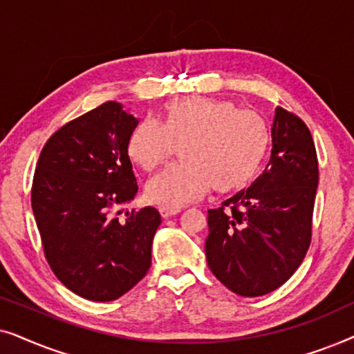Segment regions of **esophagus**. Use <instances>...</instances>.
<instances>
[{
    "mask_svg": "<svg viewBox=\"0 0 354 354\" xmlns=\"http://www.w3.org/2000/svg\"><path fill=\"white\" fill-rule=\"evenodd\" d=\"M159 212H161L162 217H166V219H167V217L178 214V212H180V209H178V207H166V206H161V207H159Z\"/></svg>",
    "mask_w": 354,
    "mask_h": 354,
    "instance_id": "1",
    "label": "esophagus"
}]
</instances>
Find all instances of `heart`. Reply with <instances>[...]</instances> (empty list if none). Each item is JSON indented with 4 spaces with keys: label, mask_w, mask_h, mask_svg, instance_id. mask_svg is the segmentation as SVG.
<instances>
[{
    "label": "heart",
    "mask_w": 354,
    "mask_h": 354,
    "mask_svg": "<svg viewBox=\"0 0 354 354\" xmlns=\"http://www.w3.org/2000/svg\"><path fill=\"white\" fill-rule=\"evenodd\" d=\"M182 145L183 162L167 166L147 183L156 205L182 207L212 187L234 192L246 185L266 156L269 135L258 115L224 100L195 96L174 101L162 122L145 118L127 140L129 158L151 171Z\"/></svg>",
    "instance_id": "b5f03b06"
}]
</instances>
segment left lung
I'll return each mask as SVG.
<instances>
[{
  "instance_id": "1",
  "label": "left lung",
  "mask_w": 354,
  "mask_h": 354,
  "mask_svg": "<svg viewBox=\"0 0 354 354\" xmlns=\"http://www.w3.org/2000/svg\"><path fill=\"white\" fill-rule=\"evenodd\" d=\"M270 138L263 174L207 211V266L240 297H261L283 285L311 243L319 182L313 137L301 119L275 108Z\"/></svg>"
}]
</instances>
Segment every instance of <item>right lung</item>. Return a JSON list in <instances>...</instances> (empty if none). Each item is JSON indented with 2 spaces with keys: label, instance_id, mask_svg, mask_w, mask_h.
Returning <instances> with one entry per match:
<instances>
[{
  "label": "right lung",
  "instance_id": "obj_1",
  "mask_svg": "<svg viewBox=\"0 0 354 354\" xmlns=\"http://www.w3.org/2000/svg\"><path fill=\"white\" fill-rule=\"evenodd\" d=\"M138 119L108 101L71 120L38 158L32 209L48 264L71 292L113 301L135 287L151 266L161 224L156 207L125 212L138 185L127 140Z\"/></svg>",
  "mask_w": 354,
  "mask_h": 354
}]
</instances>
